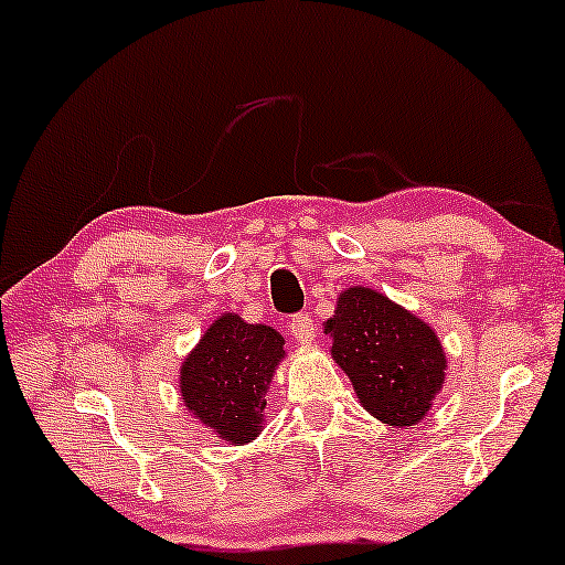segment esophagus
Here are the masks:
<instances>
[{
  "label": "esophagus",
  "mask_w": 565,
  "mask_h": 565,
  "mask_svg": "<svg viewBox=\"0 0 565 565\" xmlns=\"http://www.w3.org/2000/svg\"><path fill=\"white\" fill-rule=\"evenodd\" d=\"M289 332L297 337L299 342H311V337H315V319H311L309 311H299V315H291L289 322Z\"/></svg>",
  "instance_id": "obj_1"
}]
</instances>
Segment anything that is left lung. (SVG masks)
Returning <instances> with one entry per match:
<instances>
[{
    "mask_svg": "<svg viewBox=\"0 0 565 565\" xmlns=\"http://www.w3.org/2000/svg\"><path fill=\"white\" fill-rule=\"evenodd\" d=\"M332 355L363 406L388 426H414L444 383L446 358L436 332L365 286L340 294L327 319Z\"/></svg>",
    "mask_w": 565,
    "mask_h": 565,
    "instance_id": "left-lung-1",
    "label": "left lung"
}]
</instances>
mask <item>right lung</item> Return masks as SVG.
Masks as SVG:
<instances>
[{
    "label": "right lung",
    "instance_id": "right-lung-1",
    "mask_svg": "<svg viewBox=\"0 0 565 565\" xmlns=\"http://www.w3.org/2000/svg\"><path fill=\"white\" fill-rule=\"evenodd\" d=\"M284 358V337L238 315L215 319L182 365V401L221 439L246 444L260 431L266 391Z\"/></svg>",
    "mask_w": 565,
    "mask_h": 565
}]
</instances>
